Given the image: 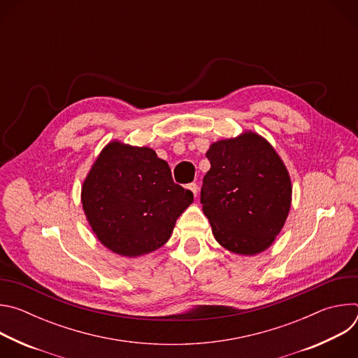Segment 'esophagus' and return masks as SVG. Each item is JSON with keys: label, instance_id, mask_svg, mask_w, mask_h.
<instances>
[{"label": "esophagus", "instance_id": "obj_1", "mask_svg": "<svg viewBox=\"0 0 358 358\" xmlns=\"http://www.w3.org/2000/svg\"><path fill=\"white\" fill-rule=\"evenodd\" d=\"M187 188L194 194V196H196L198 195V185L195 184V182H191V184H188L187 185Z\"/></svg>", "mask_w": 358, "mask_h": 358}]
</instances>
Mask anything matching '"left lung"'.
<instances>
[{"label": "left lung", "mask_w": 358, "mask_h": 358, "mask_svg": "<svg viewBox=\"0 0 358 358\" xmlns=\"http://www.w3.org/2000/svg\"><path fill=\"white\" fill-rule=\"evenodd\" d=\"M201 187L202 211L217 242L238 255L266 250L282 231L292 203L289 171L272 144L250 130L218 140Z\"/></svg>", "instance_id": "1"}]
</instances>
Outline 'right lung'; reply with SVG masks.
<instances>
[{"label":"right lung","mask_w":358,"mask_h":358,"mask_svg":"<svg viewBox=\"0 0 358 358\" xmlns=\"http://www.w3.org/2000/svg\"><path fill=\"white\" fill-rule=\"evenodd\" d=\"M80 199L100 243L120 257L137 258L170 239L194 195L173 181L167 162L155 150L113 140L90 167Z\"/></svg>","instance_id":"right-lung-1"}]
</instances>
